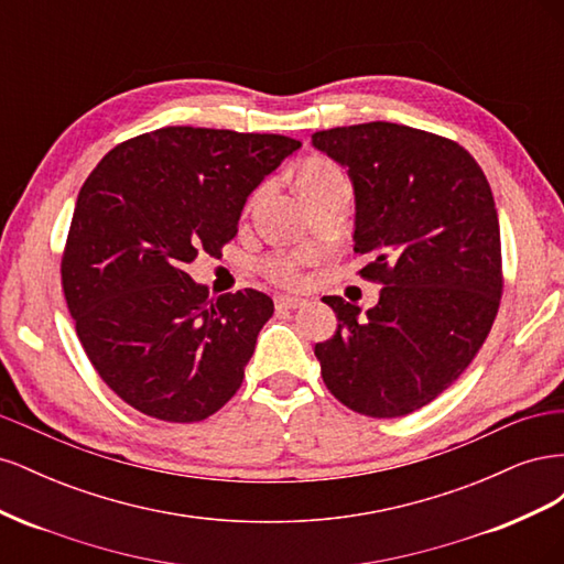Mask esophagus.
Returning <instances> with one entry per match:
<instances>
[{"mask_svg":"<svg viewBox=\"0 0 564 564\" xmlns=\"http://www.w3.org/2000/svg\"><path fill=\"white\" fill-rule=\"evenodd\" d=\"M301 305H305V299L286 296V294L275 296V308H278V311H296V308H301Z\"/></svg>","mask_w":564,"mask_h":564,"instance_id":"1","label":"esophagus"}]
</instances>
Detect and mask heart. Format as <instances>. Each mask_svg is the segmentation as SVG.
<instances>
[{"instance_id":"1","label":"heart","mask_w":564,"mask_h":564,"mask_svg":"<svg viewBox=\"0 0 564 564\" xmlns=\"http://www.w3.org/2000/svg\"><path fill=\"white\" fill-rule=\"evenodd\" d=\"M332 172H338V169L327 164V162H311V164H305L301 169L299 178H313V176H324V174H332ZM263 270L268 272L272 280L284 282V284H294L299 280V268L292 259H268L263 263Z\"/></svg>"}]
</instances>
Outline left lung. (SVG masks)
I'll return each instance as SVG.
<instances>
[{"instance_id":"obj_1","label":"left lung","mask_w":564,"mask_h":564,"mask_svg":"<svg viewBox=\"0 0 564 564\" xmlns=\"http://www.w3.org/2000/svg\"><path fill=\"white\" fill-rule=\"evenodd\" d=\"M313 148L348 169L360 275L381 282L360 315L322 301L336 334L315 346L322 379L352 412L412 414L447 390L482 348L501 301V232L491 187L470 152L392 122L313 133Z\"/></svg>"}]
</instances>
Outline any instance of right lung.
<instances>
[{
  "label": "right lung",
  "instance_id": "1",
  "mask_svg": "<svg viewBox=\"0 0 564 564\" xmlns=\"http://www.w3.org/2000/svg\"><path fill=\"white\" fill-rule=\"evenodd\" d=\"M301 148L278 133L164 127L117 145L77 195L61 263L98 377L139 412L212 416L242 386L272 299L209 296L185 265L237 235L247 197Z\"/></svg>",
  "mask_w": 564,
  "mask_h": 564
}]
</instances>
